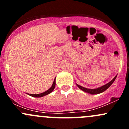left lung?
<instances>
[{
    "label": "left lung",
    "mask_w": 129,
    "mask_h": 129,
    "mask_svg": "<svg viewBox=\"0 0 129 129\" xmlns=\"http://www.w3.org/2000/svg\"><path fill=\"white\" fill-rule=\"evenodd\" d=\"M117 75L114 78V79H112V80H111V81L109 82V83H107V84H105V85H103V86L100 87H99V88H97V89H87V88H85V87H84L80 86V85H78V84H77V87L79 88V89H81L82 90L84 91V92H87V93H90V94H98V93H102V92H104L105 90H106L108 88H109V87H110V85L113 84V82H114V80H115V79H116Z\"/></svg>",
    "instance_id": "1"
}]
</instances>
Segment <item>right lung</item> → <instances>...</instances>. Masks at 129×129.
Instances as JSON below:
<instances>
[{
	"label": "right lung",
	"mask_w": 129,
	"mask_h": 129,
	"mask_svg": "<svg viewBox=\"0 0 129 129\" xmlns=\"http://www.w3.org/2000/svg\"><path fill=\"white\" fill-rule=\"evenodd\" d=\"M55 79H54V82H53V84H52V85L51 87H50L49 90H47V91L43 92V93H39V94H30V93H28V95H29L32 96V97H44V96L47 95H48V94H49L50 93H51V92L54 90V89H55Z\"/></svg>",
	"instance_id": "add662e5"
}]
</instances>
